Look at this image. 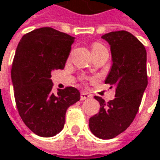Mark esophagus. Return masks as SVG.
Wrapping results in <instances>:
<instances>
[{"label": "esophagus", "mask_w": 160, "mask_h": 160, "mask_svg": "<svg viewBox=\"0 0 160 160\" xmlns=\"http://www.w3.org/2000/svg\"><path fill=\"white\" fill-rule=\"evenodd\" d=\"M90 98V95L86 93V92H81L80 93V99L81 100H85V99H88Z\"/></svg>", "instance_id": "obj_1"}]
</instances>
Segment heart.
<instances>
[{
  "label": "heart",
  "instance_id": "heart-1",
  "mask_svg": "<svg viewBox=\"0 0 160 160\" xmlns=\"http://www.w3.org/2000/svg\"><path fill=\"white\" fill-rule=\"evenodd\" d=\"M103 50H106V48L99 42H94L91 46V51H92V53L93 52H100V51H103Z\"/></svg>",
  "mask_w": 160,
  "mask_h": 160
}]
</instances>
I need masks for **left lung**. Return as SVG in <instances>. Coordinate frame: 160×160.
<instances>
[{
  "mask_svg": "<svg viewBox=\"0 0 160 160\" xmlns=\"http://www.w3.org/2000/svg\"><path fill=\"white\" fill-rule=\"evenodd\" d=\"M110 45L112 66L105 83L115 87V99L95 96L99 111L89 118L90 131L99 138H113L129 127L136 117L148 85L147 52L134 35L126 31L106 33L101 37Z\"/></svg>",
  "mask_w": 160,
  "mask_h": 160,
  "instance_id": "left-lung-1",
  "label": "left lung"
}]
</instances>
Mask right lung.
<instances>
[{
  "mask_svg": "<svg viewBox=\"0 0 160 160\" xmlns=\"http://www.w3.org/2000/svg\"><path fill=\"white\" fill-rule=\"evenodd\" d=\"M74 37L51 27L22 36L12 66V80L19 114L40 137L55 136L64 127L67 108L80 100V91L67 87L52 92V71L63 70Z\"/></svg>",
  "mask_w": 160,
  "mask_h": 160,
  "instance_id": "obj_1",
  "label": "right lung"
}]
</instances>
